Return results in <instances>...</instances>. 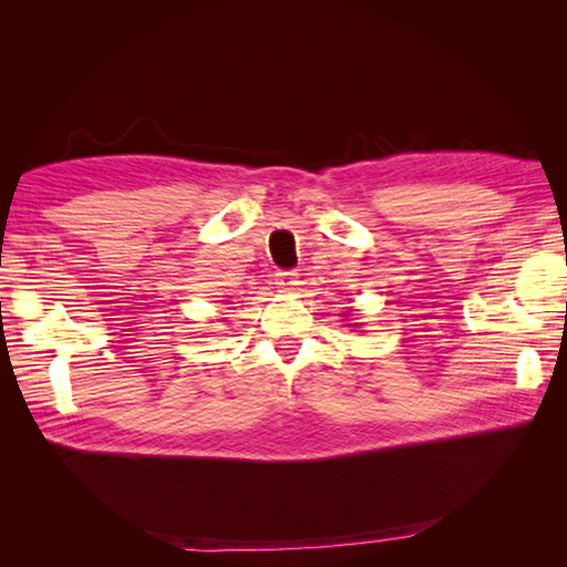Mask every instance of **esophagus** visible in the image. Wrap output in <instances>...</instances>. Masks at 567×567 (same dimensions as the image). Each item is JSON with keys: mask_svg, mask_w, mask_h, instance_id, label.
I'll list each match as a JSON object with an SVG mask.
<instances>
[{"mask_svg": "<svg viewBox=\"0 0 567 567\" xmlns=\"http://www.w3.org/2000/svg\"><path fill=\"white\" fill-rule=\"evenodd\" d=\"M297 272H292V270H277L275 272V285H277V290H295L297 287Z\"/></svg>", "mask_w": 567, "mask_h": 567, "instance_id": "1", "label": "esophagus"}]
</instances>
